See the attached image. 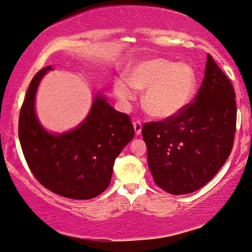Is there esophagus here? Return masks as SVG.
Instances as JSON below:
<instances>
[{
	"label": "esophagus",
	"instance_id": "obj_1",
	"mask_svg": "<svg viewBox=\"0 0 252 252\" xmlns=\"http://www.w3.org/2000/svg\"><path fill=\"white\" fill-rule=\"evenodd\" d=\"M133 127H134V132L135 134H140L141 132V129H142V126H141V122L140 121H134L133 122Z\"/></svg>",
	"mask_w": 252,
	"mask_h": 252
}]
</instances>
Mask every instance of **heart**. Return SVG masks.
<instances>
[{"label":"heart","instance_id":"heart-1","mask_svg":"<svg viewBox=\"0 0 252 252\" xmlns=\"http://www.w3.org/2000/svg\"><path fill=\"white\" fill-rule=\"evenodd\" d=\"M126 79L117 78L114 94L127 104L134 92L145 91L142 105L157 119L177 117L189 106L196 91V74L187 63H175L162 58L140 62L126 70Z\"/></svg>","mask_w":252,"mask_h":252}]
</instances>
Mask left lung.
Listing matches in <instances>:
<instances>
[{"label":"left lung","instance_id":"1","mask_svg":"<svg viewBox=\"0 0 252 252\" xmlns=\"http://www.w3.org/2000/svg\"><path fill=\"white\" fill-rule=\"evenodd\" d=\"M234 97L230 79L209 54L193 102L177 117L143 125L148 166L161 189L173 195L193 193L217 175L233 147Z\"/></svg>","mask_w":252,"mask_h":252}]
</instances>
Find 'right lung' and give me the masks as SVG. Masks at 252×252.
Returning <instances> with one entry per match:
<instances>
[{"mask_svg": "<svg viewBox=\"0 0 252 252\" xmlns=\"http://www.w3.org/2000/svg\"><path fill=\"white\" fill-rule=\"evenodd\" d=\"M51 66L31 81L19 117V139L26 161L37 181L62 196L90 199L110 185L114 161L134 137L129 115L115 111L97 95L89 117L75 130L50 134L34 113L38 84Z\"/></svg>", "mask_w": 252, "mask_h": 252, "instance_id": "1", "label": "right lung"}]
</instances>
